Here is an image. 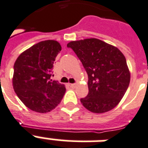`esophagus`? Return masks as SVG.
Segmentation results:
<instances>
[{"label":"esophagus","mask_w":148,"mask_h":148,"mask_svg":"<svg viewBox=\"0 0 148 148\" xmlns=\"http://www.w3.org/2000/svg\"><path fill=\"white\" fill-rule=\"evenodd\" d=\"M69 86H70L71 88H75L76 87V84H69Z\"/></svg>","instance_id":"34e87169"}]
</instances>
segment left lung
<instances>
[{
    "instance_id": "1",
    "label": "left lung",
    "mask_w": 148,
    "mask_h": 148,
    "mask_svg": "<svg viewBox=\"0 0 148 148\" xmlns=\"http://www.w3.org/2000/svg\"><path fill=\"white\" fill-rule=\"evenodd\" d=\"M67 47L74 51L88 74L89 93L80 99L82 105L95 114L114 108L130 82V72L122 52L96 38L71 41Z\"/></svg>"
}]
</instances>
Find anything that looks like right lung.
<instances>
[{
  "label": "right lung",
  "mask_w": 148,
  "mask_h": 148,
  "mask_svg": "<svg viewBox=\"0 0 148 148\" xmlns=\"http://www.w3.org/2000/svg\"><path fill=\"white\" fill-rule=\"evenodd\" d=\"M61 49L56 40H43L21 53L15 62L13 89L22 103L33 111L49 112L64 96V84L51 79L53 63Z\"/></svg>",
  "instance_id": "right-lung-1"
}]
</instances>
